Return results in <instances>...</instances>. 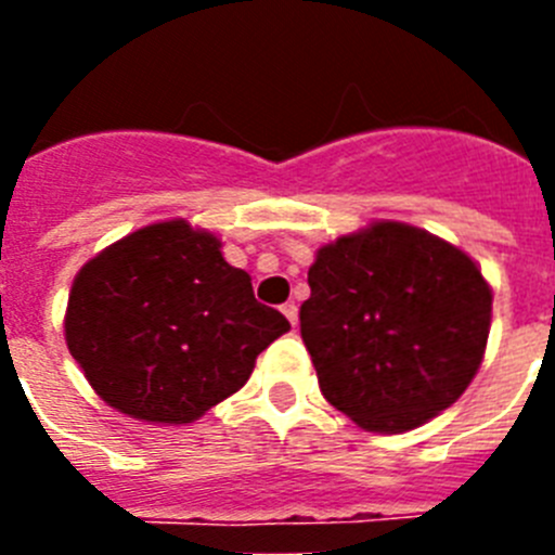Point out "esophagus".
I'll list each match as a JSON object with an SVG mask.
<instances>
[{
	"label": "esophagus",
	"mask_w": 555,
	"mask_h": 555,
	"mask_svg": "<svg viewBox=\"0 0 555 555\" xmlns=\"http://www.w3.org/2000/svg\"><path fill=\"white\" fill-rule=\"evenodd\" d=\"M283 313H286V320L297 327V306H294V302H286V306H283Z\"/></svg>",
	"instance_id": "obj_1"
}]
</instances>
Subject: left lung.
Segmentation results:
<instances>
[{
	"instance_id": "obj_1",
	"label": "left lung",
	"mask_w": 555,
	"mask_h": 555,
	"mask_svg": "<svg viewBox=\"0 0 555 555\" xmlns=\"http://www.w3.org/2000/svg\"><path fill=\"white\" fill-rule=\"evenodd\" d=\"M300 333L327 403L377 434H403L473 384L492 288L467 253L403 222L341 235L308 269Z\"/></svg>"
}]
</instances>
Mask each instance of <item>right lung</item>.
Segmentation results:
<instances>
[{"instance_id":"add662e5","label":"right lung","mask_w":555,"mask_h":555,"mask_svg":"<svg viewBox=\"0 0 555 555\" xmlns=\"http://www.w3.org/2000/svg\"><path fill=\"white\" fill-rule=\"evenodd\" d=\"M219 247L208 230L171 219L77 272L66 345L107 405L144 423H194L242 389L255 358L292 327Z\"/></svg>"}]
</instances>
